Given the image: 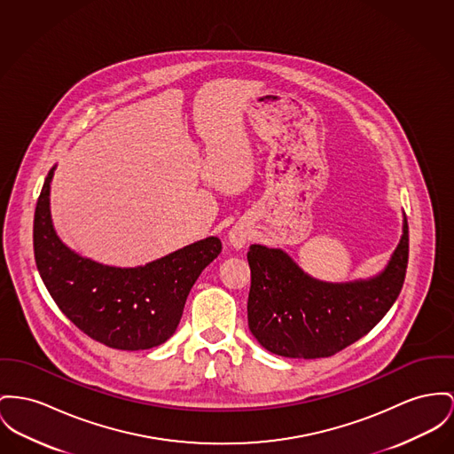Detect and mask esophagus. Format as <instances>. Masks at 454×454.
Listing matches in <instances>:
<instances>
[{
    "label": "esophagus",
    "mask_w": 454,
    "mask_h": 454,
    "mask_svg": "<svg viewBox=\"0 0 454 454\" xmlns=\"http://www.w3.org/2000/svg\"><path fill=\"white\" fill-rule=\"evenodd\" d=\"M249 239V236H247V231L242 227V225H234L231 231H229V234H227V241L231 246H234V247H242L246 242Z\"/></svg>",
    "instance_id": "34e87169"
}]
</instances>
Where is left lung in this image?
I'll use <instances>...</instances> for the list:
<instances>
[{
	"mask_svg": "<svg viewBox=\"0 0 454 454\" xmlns=\"http://www.w3.org/2000/svg\"><path fill=\"white\" fill-rule=\"evenodd\" d=\"M247 325L256 340L286 358H327L370 333L397 300L408 267V222L386 269L351 282L302 272L282 249L249 246Z\"/></svg>",
	"mask_w": 454,
	"mask_h": 454,
	"instance_id": "left-lung-1",
	"label": "left lung"
}]
</instances>
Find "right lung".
Wrapping results in <instances>:
<instances>
[{"mask_svg": "<svg viewBox=\"0 0 454 454\" xmlns=\"http://www.w3.org/2000/svg\"><path fill=\"white\" fill-rule=\"evenodd\" d=\"M55 168L48 172L34 213V258L48 293L75 327L108 348L139 351L163 344L176 333L191 287L218 256L222 242L212 236L130 269L81 256L53 227Z\"/></svg>", "mask_w": 454, "mask_h": 454, "instance_id": "obj_1", "label": "right lung"}]
</instances>
